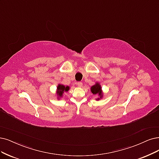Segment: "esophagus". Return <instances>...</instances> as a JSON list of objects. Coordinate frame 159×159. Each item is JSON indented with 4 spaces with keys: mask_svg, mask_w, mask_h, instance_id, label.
<instances>
[{
    "mask_svg": "<svg viewBox=\"0 0 159 159\" xmlns=\"http://www.w3.org/2000/svg\"><path fill=\"white\" fill-rule=\"evenodd\" d=\"M77 84V86L79 87H82V86H83V83H82L81 82H78L77 84Z\"/></svg>",
    "mask_w": 159,
    "mask_h": 159,
    "instance_id": "1",
    "label": "esophagus"
}]
</instances>
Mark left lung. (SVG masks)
<instances>
[{
	"label": "left lung",
	"instance_id": "8db88e82",
	"mask_svg": "<svg viewBox=\"0 0 159 159\" xmlns=\"http://www.w3.org/2000/svg\"><path fill=\"white\" fill-rule=\"evenodd\" d=\"M90 91L93 93V94L98 95L99 96V98L96 99V100H99V99H101L103 98V93L102 89V86L100 85V84H99V83H98V82L96 83V84L94 85L91 86Z\"/></svg>",
	"mask_w": 159,
	"mask_h": 159
}]
</instances>
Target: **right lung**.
Masks as SVG:
<instances>
[{"label": "right lung", "instance_id": "add662e5", "mask_svg": "<svg viewBox=\"0 0 159 159\" xmlns=\"http://www.w3.org/2000/svg\"><path fill=\"white\" fill-rule=\"evenodd\" d=\"M70 87L69 86H65L61 84H59L56 89V96L57 99H60L63 96L64 92H67L69 90Z\"/></svg>", "mask_w": 159, "mask_h": 159}]
</instances>
